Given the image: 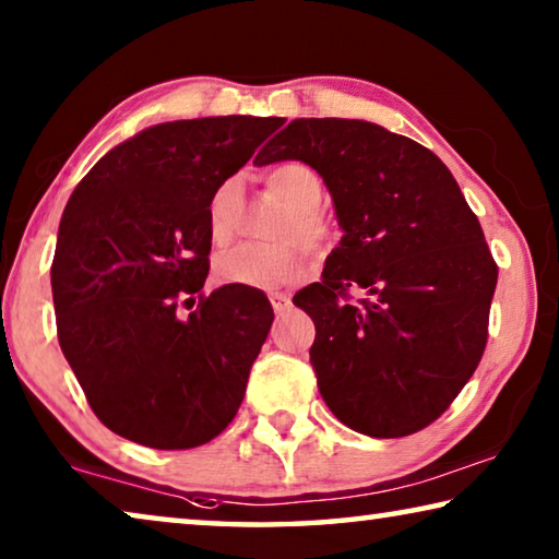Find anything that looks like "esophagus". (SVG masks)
Returning a JSON list of instances; mask_svg holds the SVG:
<instances>
[{
    "instance_id": "34e87169",
    "label": "esophagus",
    "mask_w": 559,
    "mask_h": 559,
    "mask_svg": "<svg viewBox=\"0 0 559 559\" xmlns=\"http://www.w3.org/2000/svg\"><path fill=\"white\" fill-rule=\"evenodd\" d=\"M271 306H273V311H276V313L288 311L290 296L288 294H271Z\"/></svg>"
}]
</instances>
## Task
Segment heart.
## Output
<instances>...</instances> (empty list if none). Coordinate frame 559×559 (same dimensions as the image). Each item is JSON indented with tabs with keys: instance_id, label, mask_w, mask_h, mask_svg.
<instances>
[{
	"instance_id": "1",
	"label": "heart",
	"mask_w": 559,
	"mask_h": 559,
	"mask_svg": "<svg viewBox=\"0 0 559 559\" xmlns=\"http://www.w3.org/2000/svg\"><path fill=\"white\" fill-rule=\"evenodd\" d=\"M265 189L288 203V214L276 228L283 243H241L216 259V276L228 286L241 288H276L283 283L304 278L311 269V259L304 246L290 241L300 238L316 251L331 246L335 224L321 211L323 179L311 164L281 162L263 176ZM243 197L236 181H224L211 193L206 206V228L211 241L224 246L234 238L241 221Z\"/></svg>"
}]
</instances>
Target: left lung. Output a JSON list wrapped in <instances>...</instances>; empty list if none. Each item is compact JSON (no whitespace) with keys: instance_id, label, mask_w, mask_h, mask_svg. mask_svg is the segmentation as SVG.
<instances>
[{"instance_id":"8db88e82","label":"left lung","mask_w":559,"mask_h":559,"mask_svg":"<svg viewBox=\"0 0 559 559\" xmlns=\"http://www.w3.org/2000/svg\"><path fill=\"white\" fill-rule=\"evenodd\" d=\"M296 158L323 176L343 228L323 281L294 304L313 318L325 405L370 438L438 420L487 343L498 263L448 166L418 141L358 119H296L255 164ZM362 287L368 297L353 299Z\"/></svg>"}]
</instances>
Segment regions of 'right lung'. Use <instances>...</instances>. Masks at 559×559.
<instances>
[{
  "label": "right lung",
  "mask_w": 559,
  "mask_h": 559,
  "mask_svg": "<svg viewBox=\"0 0 559 559\" xmlns=\"http://www.w3.org/2000/svg\"><path fill=\"white\" fill-rule=\"evenodd\" d=\"M281 123H156L99 158L69 199L51 261L57 335L94 415L117 436L199 448L241 407L273 308L259 288L203 294L206 206Z\"/></svg>",
  "instance_id": "obj_1"
}]
</instances>
